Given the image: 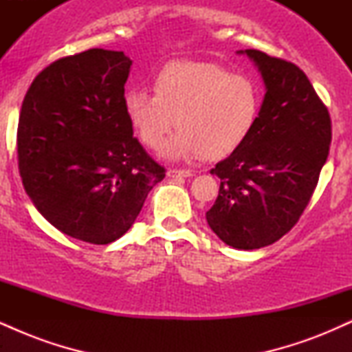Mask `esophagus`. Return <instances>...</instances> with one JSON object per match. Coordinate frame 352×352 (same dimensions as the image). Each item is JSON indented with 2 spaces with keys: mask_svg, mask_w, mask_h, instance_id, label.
I'll use <instances>...</instances> for the list:
<instances>
[{
  "mask_svg": "<svg viewBox=\"0 0 352 352\" xmlns=\"http://www.w3.org/2000/svg\"><path fill=\"white\" fill-rule=\"evenodd\" d=\"M167 175L172 177V179H188L193 173L192 170H177V168H172V170L167 172Z\"/></svg>",
  "mask_w": 352,
  "mask_h": 352,
  "instance_id": "34e87169",
  "label": "esophagus"
}]
</instances>
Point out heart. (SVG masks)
<instances>
[{
	"label": "heart",
	"mask_w": 352,
	"mask_h": 352,
	"mask_svg": "<svg viewBox=\"0 0 352 352\" xmlns=\"http://www.w3.org/2000/svg\"><path fill=\"white\" fill-rule=\"evenodd\" d=\"M261 109V87L252 76L230 72L213 63H172L153 78V94L131 89L124 112L140 140L164 148L167 159H220L240 148L252 135Z\"/></svg>",
	"instance_id": "1"
}]
</instances>
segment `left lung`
Segmentation results:
<instances>
[{
	"mask_svg": "<svg viewBox=\"0 0 352 352\" xmlns=\"http://www.w3.org/2000/svg\"><path fill=\"white\" fill-rule=\"evenodd\" d=\"M238 54L253 60L266 92L248 140L210 170L221 182L207 221L228 246L256 250L300 220L329 155L331 119L293 63L256 50Z\"/></svg>",
	"mask_w": 352,
	"mask_h": 352,
	"instance_id": "1",
	"label": "left lung"
}]
</instances>
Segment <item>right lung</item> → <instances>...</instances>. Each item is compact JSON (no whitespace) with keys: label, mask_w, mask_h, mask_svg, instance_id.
<instances>
[{"label":"right lung","mask_w":352,"mask_h":352,"mask_svg":"<svg viewBox=\"0 0 352 352\" xmlns=\"http://www.w3.org/2000/svg\"><path fill=\"white\" fill-rule=\"evenodd\" d=\"M131 66L122 51L79 52L39 72L23 100L24 190L52 227L86 243L122 236L165 177L124 112Z\"/></svg>","instance_id":"obj_1"}]
</instances>
